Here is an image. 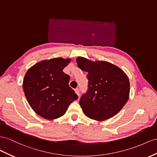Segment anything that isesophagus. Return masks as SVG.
<instances>
[{"label":"esophagus","mask_w":157,"mask_h":157,"mask_svg":"<svg viewBox=\"0 0 157 157\" xmlns=\"http://www.w3.org/2000/svg\"><path fill=\"white\" fill-rule=\"evenodd\" d=\"M75 94H77L78 96L80 95V90H79V88H76V89L75 90Z\"/></svg>","instance_id":"obj_1"}]
</instances>
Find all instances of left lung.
Wrapping results in <instances>:
<instances>
[{"label":"left lung","mask_w":157,"mask_h":157,"mask_svg":"<svg viewBox=\"0 0 157 157\" xmlns=\"http://www.w3.org/2000/svg\"><path fill=\"white\" fill-rule=\"evenodd\" d=\"M78 66L87 72L88 89L79 104L87 117L104 121L117 114L129 97V80L119 67L104 61L92 62L85 58L76 59Z\"/></svg>","instance_id":"8db88e82"}]
</instances>
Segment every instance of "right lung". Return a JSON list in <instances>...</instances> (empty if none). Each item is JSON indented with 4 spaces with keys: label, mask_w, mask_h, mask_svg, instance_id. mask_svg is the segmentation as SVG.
<instances>
[{
    "label": "right lung",
    "mask_w": 157,
    "mask_h": 157,
    "mask_svg": "<svg viewBox=\"0 0 157 157\" xmlns=\"http://www.w3.org/2000/svg\"><path fill=\"white\" fill-rule=\"evenodd\" d=\"M70 59L43 60L27 71L23 90L33 109L46 119H57L65 114L70 103L78 97L69 86L70 75L63 68Z\"/></svg>",
    "instance_id": "add662e5"
}]
</instances>
